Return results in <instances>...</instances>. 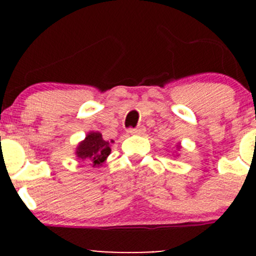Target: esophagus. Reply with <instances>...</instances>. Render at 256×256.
I'll return each mask as SVG.
<instances>
[{"label":"esophagus","instance_id":"34e87169","mask_svg":"<svg viewBox=\"0 0 256 256\" xmlns=\"http://www.w3.org/2000/svg\"><path fill=\"white\" fill-rule=\"evenodd\" d=\"M144 131H146V128H144V126H138V128H128V132L131 134V135H142V134H144Z\"/></svg>","mask_w":256,"mask_h":256}]
</instances>
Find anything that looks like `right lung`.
Instances as JSON below:
<instances>
[{
	"mask_svg": "<svg viewBox=\"0 0 256 256\" xmlns=\"http://www.w3.org/2000/svg\"><path fill=\"white\" fill-rule=\"evenodd\" d=\"M110 142H114L112 140ZM110 142L102 138L100 132H90L88 134L84 141L79 144L76 148V156L82 161L89 162L92 167L99 166L106 160L110 154Z\"/></svg>",
	"mask_w": 256,
	"mask_h": 256,
	"instance_id": "1",
	"label": "right lung"
}]
</instances>
